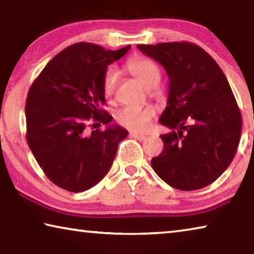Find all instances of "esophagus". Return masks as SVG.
I'll return each instance as SVG.
<instances>
[{"mask_svg":"<svg viewBox=\"0 0 254 254\" xmlns=\"http://www.w3.org/2000/svg\"><path fill=\"white\" fill-rule=\"evenodd\" d=\"M130 136L131 137H134V139L139 140V141H143V140L147 139V135L139 134V133H130Z\"/></svg>","mask_w":254,"mask_h":254,"instance_id":"34e87169","label":"esophagus"}]
</instances>
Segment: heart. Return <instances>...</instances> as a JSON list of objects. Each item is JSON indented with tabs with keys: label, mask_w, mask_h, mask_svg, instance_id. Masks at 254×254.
I'll return each mask as SVG.
<instances>
[{
	"label": "heart",
	"mask_w": 254,
	"mask_h": 254,
	"mask_svg": "<svg viewBox=\"0 0 254 254\" xmlns=\"http://www.w3.org/2000/svg\"><path fill=\"white\" fill-rule=\"evenodd\" d=\"M127 68L145 88L150 89L151 95L160 97L163 91L158 84L161 79V69L156 62L147 57H134L127 63ZM119 72L114 66L106 69L103 76L102 89L106 98H112L117 88ZM117 122L131 131L141 132L147 130L150 122L156 117V110L151 106H124L114 114Z\"/></svg>",
	"instance_id": "heart-1"
}]
</instances>
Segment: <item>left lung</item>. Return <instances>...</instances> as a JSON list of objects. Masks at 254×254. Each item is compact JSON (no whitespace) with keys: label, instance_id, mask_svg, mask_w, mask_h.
<instances>
[{"label":"left lung","instance_id":"left-lung-1","mask_svg":"<svg viewBox=\"0 0 254 254\" xmlns=\"http://www.w3.org/2000/svg\"><path fill=\"white\" fill-rule=\"evenodd\" d=\"M169 76L168 106L160 117L171 132L160 135L161 154L152 158L156 174L179 190L215 182L233 160L242 117L224 72L191 42L137 45Z\"/></svg>","mask_w":254,"mask_h":254}]
</instances>
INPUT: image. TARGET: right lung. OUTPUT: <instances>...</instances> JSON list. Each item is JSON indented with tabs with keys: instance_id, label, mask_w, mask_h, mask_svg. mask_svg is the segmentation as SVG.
<instances>
[{
	"instance_id": "obj_1",
	"label": "right lung",
	"mask_w": 254,
	"mask_h": 254,
	"mask_svg": "<svg viewBox=\"0 0 254 254\" xmlns=\"http://www.w3.org/2000/svg\"><path fill=\"white\" fill-rule=\"evenodd\" d=\"M120 50L78 42L60 51L33 81L25 102L27 142L45 175L71 192L92 188L105 177L127 131L120 126L88 132V122L109 124L102 80ZM95 124H93V127Z\"/></svg>"
}]
</instances>
